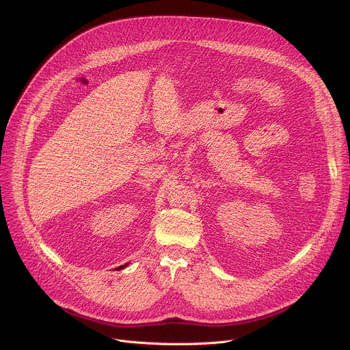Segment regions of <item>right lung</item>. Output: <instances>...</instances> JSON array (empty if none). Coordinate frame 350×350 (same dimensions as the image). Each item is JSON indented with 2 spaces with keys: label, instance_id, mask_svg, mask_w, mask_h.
Instances as JSON below:
<instances>
[{
  "label": "right lung",
  "instance_id": "right-lung-1",
  "mask_svg": "<svg viewBox=\"0 0 350 350\" xmlns=\"http://www.w3.org/2000/svg\"><path fill=\"white\" fill-rule=\"evenodd\" d=\"M127 265H129V263H126V265H123V266H120V267H118V269H116V270H122V269H124V267H126V266H127Z\"/></svg>",
  "mask_w": 350,
  "mask_h": 350
}]
</instances>
